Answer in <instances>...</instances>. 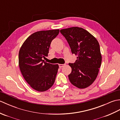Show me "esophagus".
Wrapping results in <instances>:
<instances>
[{
  "instance_id": "esophagus-1",
  "label": "esophagus",
  "mask_w": 120,
  "mask_h": 120,
  "mask_svg": "<svg viewBox=\"0 0 120 120\" xmlns=\"http://www.w3.org/2000/svg\"><path fill=\"white\" fill-rule=\"evenodd\" d=\"M64 65L65 64H59V67L60 68H61L63 67V66H64Z\"/></svg>"
}]
</instances>
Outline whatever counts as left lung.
<instances>
[{
	"label": "left lung",
	"instance_id": "1",
	"mask_svg": "<svg viewBox=\"0 0 120 120\" xmlns=\"http://www.w3.org/2000/svg\"><path fill=\"white\" fill-rule=\"evenodd\" d=\"M72 53L77 56L75 63H69L72 72L68 77L71 83L79 89L88 87L98 75L101 63L99 43L96 38L82 28L60 30Z\"/></svg>",
	"mask_w": 120,
	"mask_h": 120
}]
</instances>
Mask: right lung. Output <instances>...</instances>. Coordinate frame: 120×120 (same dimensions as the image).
<instances>
[{"mask_svg":"<svg viewBox=\"0 0 120 120\" xmlns=\"http://www.w3.org/2000/svg\"><path fill=\"white\" fill-rule=\"evenodd\" d=\"M59 29L40 31L30 35L20 48L19 64L26 82L32 88L44 92L55 82L58 64L44 62L51 42L58 35Z\"/></svg>","mask_w":120,"mask_h":120,"instance_id":"1","label":"right lung"}]
</instances>
